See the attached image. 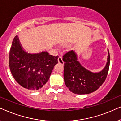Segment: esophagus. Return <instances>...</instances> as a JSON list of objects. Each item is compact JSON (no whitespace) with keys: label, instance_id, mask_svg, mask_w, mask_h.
I'll return each instance as SVG.
<instances>
[{"label":"esophagus","instance_id":"1","mask_svg":"<svg viewBox=\"0 0 121 121\" xmlns=\"http://www.w3.org/2000/svg\"><path fill=\"white\" fill-rule=\"evenodd\" d=\"M58 62L59 64H64V62H63V60L62 57H59L58 59Z\"/></svg>","mask_w":121,"mask_h":121}]
</instances>
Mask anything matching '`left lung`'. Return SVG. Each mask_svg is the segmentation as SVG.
Instances as JSON below:
<instances>
[{
	"mask_svg": "<svg viewBox=\"0 0 121 121\" xmlns=\"http://www.w3.org/2000/svg\"><path fill=\"white\" fill-rule=\"evenodd\" d=\"M107 63L100 72L94 73L82 65L73 50L63 56L64 80L69 90L74 94L83 95L91 93L98 89L105 82L108 74L110 56L108 49Z\"/></svg>",
	"mask_w": 121,
	"mask_h": 121,
	"instance_id": "obj_1",
	"label": "left lung"
}]
</instances>
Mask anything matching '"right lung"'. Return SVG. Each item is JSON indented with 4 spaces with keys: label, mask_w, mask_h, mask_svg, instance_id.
<instances>
[{
    "label": "right lung",
    "mask_w": 121,
    "mask_h": 121,
    "mask_svg": "<svg viewBox=\"0 0 121 121\" xmlns=\"http://www.w3.org/2000/svg\"><path fill=\"white\" fill-rule=\"evenodd\" d=\"M58 56L54 57L47 51L38 53L26 52L16 35L9 52V67L13 77L21 86L37 90L43 86L50 77Z\"/></svg>",
    "instance_id": "add662e5"
}]
</instances>
